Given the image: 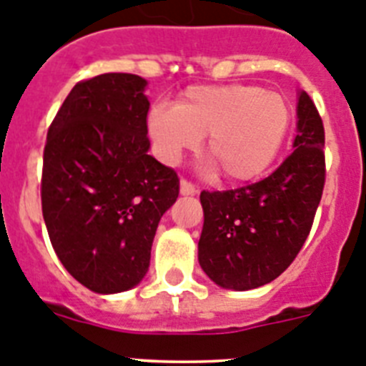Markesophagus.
I'll list each match as a JSON object with an SVG mask.
<instances>
[{
  "instance_id": "esophagus-1",
  "label": "esophagus",
  "mask_w": 366,
  "mask_h": 366,
  "mask_svg": "<svg viewBox=\"0 0 366 366\" xmlns=\"http://www.w3.org/2000/svg\"><path fill=\"white\" fill-rule=\"evenodd\" d=\"M180 193H182V195H193V193H197L195 184L189 182V180H186V179H182L180 180Z\"/></svg>"
}]
</instances>
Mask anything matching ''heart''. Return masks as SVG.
<instances>
[{"instance_id":"heart-1","label":"heart","mask_w":366,"mask_h":366,"mask_svg":"<svg viewBox=\"0 0 366 366\" xmlns=\"http://www.w3.org/2000/svg\"><path fill=\"white\" fill-rule=\"evenodd\" d=\"M292 111L286 98L259 85H195L175 102L157 104L147 131L162 162L177 164L206 137V153L229 182L261 177L288 137Z\"/></svg>"}]
</instances>
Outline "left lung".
<instances>
[{
  "label": "left lung",
  "mask_w": 366,
  "mask_h": 366,
  "mask_svg": "<svg viewBox=\"0 0 366 366\" xmlns=\"http://www.w3.org/2000/svg\"><path fill=\"white\" fill-rule=\"evenodd\" d=\"M294 153L272 175L226 191H202L199 262L215 285L252 290L268 285L301 252L327 179L325 127L317 107L299 94Z\"/></svg>",
  "instance_id": "obj_1"
}]
</instances>
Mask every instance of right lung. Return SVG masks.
Wrapping results in <instances>:
<instances>
[{
    "mask_svg": "<svg viewBox=\"0 0 366 366\" xmlns=\"http://www.w3.org/2000/svg\"><path fill=\"white\" fill-rule=\"evenodd\" d=\"M146 80L105 72L78 81L47 133L41 212L56 255L97 294L142 281L160 217L175 204V169L147 154Z\"/></svg>",
    "mask_w": 366,
    "mask_h": 366,
    "instance_id": "1",
    "label": "right lung"
}]
</instances>
